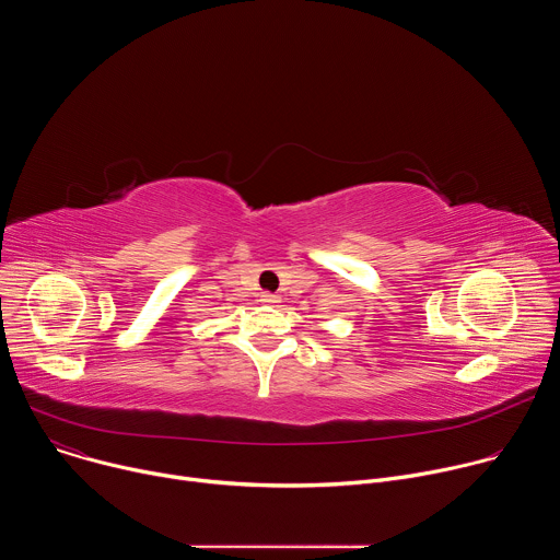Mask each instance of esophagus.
Returning <instances> with one entry per match:
<instances>
[{
    "label": "esophagus",
    "mask_w": 560,
    "mask_h": 560,
    "mask_svg": "<svg viewBox=\"0 0 560 560\" xmlns=\"http://www.w3.org/2000/svg\"><path fill=\"white\" fill-rule=\"evenodd\" d=\"M261 301H264V303H270V305H272V303H279L281 299H279V294H272V292H261Z\"/></svg>",
    "instance_id": "esophagus-1"
}]
</instances>
